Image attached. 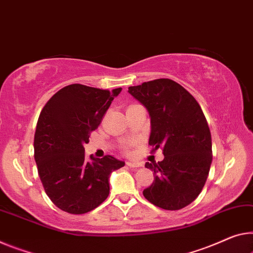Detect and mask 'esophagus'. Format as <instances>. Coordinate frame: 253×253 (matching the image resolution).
<instances>
[{
    "instance_id": "34e87169",
    "label": "esophagus",
    "mask_w": 253,
    "mask_h": 253,
    "mask_svg": "<svg viewBox=\"0 0 253 253\" xmlns=\"http://www.w3.org/2000/svg\"><path fill=\"white\" fill-rule=\"evenodd\" d=\"M126 165L130 166V167H141V163H138V162H132V161H127L126 162Z\"/></svg>"
}]
</instances>
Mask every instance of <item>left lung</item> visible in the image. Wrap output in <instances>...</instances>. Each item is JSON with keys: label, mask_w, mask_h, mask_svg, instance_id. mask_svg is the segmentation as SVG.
Returning a JSON list of instances; mask_svg holds the SVG:
<instances>
[{"label": "left lung", "mask_w": 253, "mask_h": 253, "mask_svg": "<svg viewBox=\"0 0 253 253\" xmlns=\"http://www.w3.org/2000/svg\"><path fill=\"white\" fill-rule=\"evenodd\" d=\"M150 116L149 145L163 149L164 159L146 163L154 182L143 190L147 200L166 211H178L199 196L212 161L211 134L200 105L170 79L129 87Z\"/></svg>", "instance_id": "8db88e82"}]
</instances>
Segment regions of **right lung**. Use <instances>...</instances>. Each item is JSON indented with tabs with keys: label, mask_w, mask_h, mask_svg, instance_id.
I'll list each match as a JSON object with an SVG mask.
<instances>
[{
	"label": "right lung",
	"mask_w": 253,
	"mask_h": 253,
	"mask_svg": "<svg viewBox=\"0 0 253 253\" xmlns=\"http://www.w3.org/2000/svg\"><path fill=\"white\" fill-rule=\"evenodd\" d=\"M113 90L73 84L50 97L37 121L34 156L38 175L52 203L69 213H86L110 193L111 173L124 166L111 155L84 158V143L96 130L114 97Z\"/></svg>",
	"instance_id": "add662e5"
}]
</instances>
